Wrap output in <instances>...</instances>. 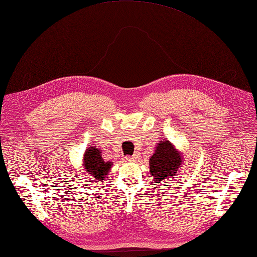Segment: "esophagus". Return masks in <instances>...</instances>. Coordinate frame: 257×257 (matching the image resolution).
Returning <instances> with one entry per match:
<instances>
[{
    "instance_id": "obj_1",
    "label": "esophagus",
    "mask_w": 257,
    "mask_h": 257,
    "mask_svg": "<svg viewBox=\"0 0 257 257\" xmlns=\"http://www.w3.org/2000/svg\"><path fill=\"white\" fill-rule=\"evenodd\" d=\"M134 156H136V155H134ZM127 158H128V159H133V158H131V157H127Z\"/></svg>"
}]
</instances>
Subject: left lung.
<instances>
[{"mask_svg": "<svg viewBox=\"0 0 257 257\" xmlns=\"http://www.w3.org/2000/svg\"><path fill=\"white\" fill-rule=\"evenodd\" d=\"M182 166L179 153L168 141L158 143L155 154L150 159V172L157 182L176 176L177 170Z\"/></svg>", "mask_w": 257, "mask_h": 257, "instance_id": "left-lung-1", "label": "left lung"}]
</instances>
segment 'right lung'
<instances>
[{
  "label": "right lung",
  "mask_w": 257,
  "mask_h": 257,
  "mask_svg": "<svg viewBox=\"0 0 257 257\" xmlns=\"http://www.w3.org/2000/svg\"><path fill=\"white\" fill-rule=\"evenodd\" d=\"M84 167L96 180H103L111 169L112 162H104L101 152L96 147H91L84 154Z\"/></svg>",
  "instance_id": "1"
}]
</instances>
